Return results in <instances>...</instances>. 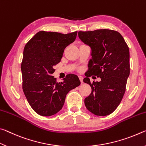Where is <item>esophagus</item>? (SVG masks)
I'll use <instances>...</instances> for the list:
<instances>
[{
  "mask_svg": "<svg viewBox=\"0 0 146 146\" xmlns=\"http://www.w3.org/2000/svg\"><path fill=\"white\" fill-rule=\"evenodd\" d=\"M78 77H79V78H80V82H81V83H83V77L82 76H81V75H80V76H78Z\"/></svg>",
  "mask_w": 146,
  "mask_h": 146,
  "instance_id": "esophagus-1",
  "label": "esophagus"
}]
</instances>
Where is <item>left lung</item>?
<instances>
[{"label": "left lung", "instance_id": "1", "mask_svg": "<svg viewBox=\"0 0 146 146\" xmlns=\"http://www.w3.org/2000/svg\"><path fill=\"white\" fill-rule=\"evenodd\" d=\"M78 36L92 50L87 78L83 79L92 89L85 99V107L95 115H109L115 111L125 94L130 73L129 47L115 30L79 32ZM92 75L100 77L101 81L90 83L88 77Z\"/></svg>", "mask_w": 146, "mask_h": 146}]
</instances>
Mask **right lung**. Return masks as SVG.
Listing matches in <instances>:
<instances>
[{"mask_svg":"<svg viewBox=\"0 0 146 146\" xmlns=\"http://www.w3.org/2000/svg\"><path fill=\"white\" fill-rule=\"evenodd\" d=\"M77 33L40 31L25 45L21 63L23 89L31 107L40 116L58 113L67 93L80 85L78 76L72 74L59 83L52 76L54 66L61 61L64 50L74 41Z\"/></svg>","mask_w":146,"mask_h":146,"instance_id":"obj_1","label":"right lung"}]
</instances>
